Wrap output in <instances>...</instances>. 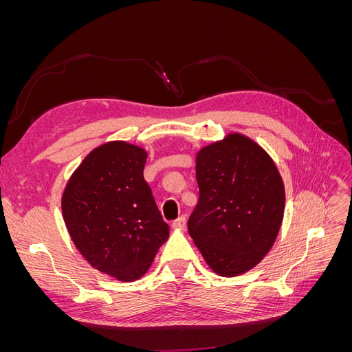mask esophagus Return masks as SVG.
<instances>
[{
    "instance_id": "34e87169",
    "label": "esophagus",
    "mask_w": 352,
    "mask_h": 352,
    "mask_svg": "<svg viewBox=\"0 0 352 352\" xmlns=\"http://www.w3.org/2000/svg\"><path fill=\"white\" fill-rule=\"evenodd\" d=\"M173 228L180 229V230H185L186 229V217L185 216H180L179 219H176L173 221Z\"/></svg>"
}]
</instances>
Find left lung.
<instances>
[{"mask_svg": "<svg viewBox=\"0 0 352 352\" xmlns=\"http://www.w3.org/2000/svg\"><path fill=\"white\" fill-rule=\"evenodd\" d=\"M199 199L188 230L220 276L255 267L278 236L285 188L278 167L250 138L230 133L197 154Z\"/></svg>", "mask_w": 352, "mask_h": 352, "instance_id": "8db88e82", "label": "left lung"}]
</instances>
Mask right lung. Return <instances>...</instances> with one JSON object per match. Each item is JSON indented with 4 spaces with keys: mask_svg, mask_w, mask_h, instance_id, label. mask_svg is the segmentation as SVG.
I'll use <instances>...</instances> for the list:
<instances>
[{
    "mask_svg": "<svg viewBox=\"0 0 352 352\" xmlns=\"http://www.w3.org/2000/svg\"><path fill=\"white\" fill-rule=\"evenodd\" d=\"M146 151L107 142L85 157L61 199L72 241L92 267L132 282L146 273L168 238L153 190L144 179Z\"/></svg>",
    "mask_w": 352,
    "mask_h": 352,
    "instance_id": "1",
    "label": "right lung"
}]
</instances>
